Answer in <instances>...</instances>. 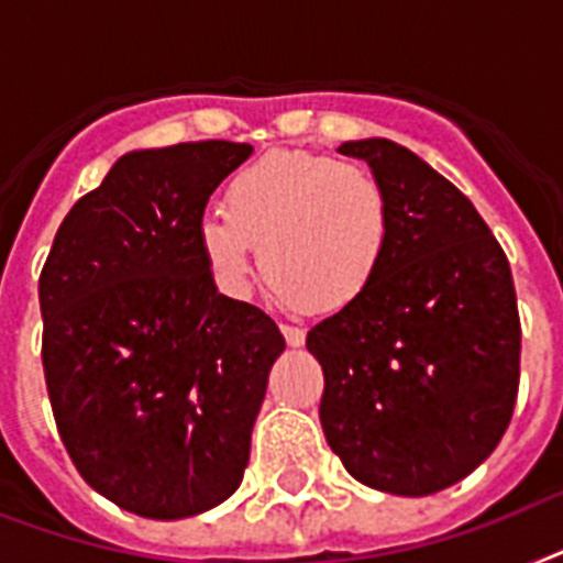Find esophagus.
Here are the masks:
<instances>
[{"label":"esophagus","instance_id":"obj_1","mask_svg":"<svg viewBox=\"0 0 563 563\" xmlns=\"http://www.w3.org/2000/svg\"><path fill=\"white\" fill-rule=\"evenodd\" d=\"M282 333H285L287 345L290 347L305 345V328H299V324H282Z\"/></svg>","mask_w":563,"mask_h":563}]
</instances>
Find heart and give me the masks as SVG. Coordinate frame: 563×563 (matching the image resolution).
<instances>
[{
    "label": "heart",
    "mask_w": 563,
    "mask_h": 563,
    "mask_svg": "<svg viewBox=\"0 0 563 563\" xmlns=\"http://www.w3.org/2000/svg\"><path fill=\"white\" fill-rule=\"evenodd\" d=\"M391 244V203L356 164L310 152H271L224 189V218H201L198 247L221 287L241 292L255 247L290 301L339 310L379 276Z\"/></svg>",
    "instance_id": "obj_1"
}]
</instances>
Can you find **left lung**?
<instances>
[{"label":"left lung","mask_w":563,"mask_h":563,"mask_svg":"<svg viewBox=\"0 0 563 563\" xmlns=\"http://www.w3.org/2000/svg\"><path fill=\"white\" fill-rule=\"evenodd\" d=\"M391 203V244L360 299L308 331L328 445L371 489L422 498L495 452L521 376L512 271L466 195L385 137L347 141Z\"/></svg>","instance_id":"8db88e82"}]
</instances>
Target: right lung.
I'll return each mask as SVG.
<instances>
[{"instance_id":"obj_1","label":"right lung","mask_w":563,"mask_h":563,"mask_svg":"<svg viewBox=\"0 0 563 563\" xmlns=\"http://www.w3.org/2000/svg\"><path fill=\"white\" fill-rule=\"evenodd\" d=\"M250 143L134 148L59 224L40 276L42 368L74 466L125 512L178 521L241 486L285 336L218 292L209 195Z\"/></svg>"}]
</instances>
